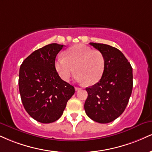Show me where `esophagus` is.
<instances>
[{
  "mask_svg": "<svg viewBox=\"0 0 152 152\" xmlns=\"http://www.w3.org/2000/svg\"><path fill=\"white\" fill-rule=\"evenodd\" d=\"M81 88H78V87H75V90H76V91H78V90H81Z\"/></svg>",
  "mask_w": 152,
  "mask_h": 152,
  "instance_id": "obj_1",
  "label": "esophagus"
}]
</instances>
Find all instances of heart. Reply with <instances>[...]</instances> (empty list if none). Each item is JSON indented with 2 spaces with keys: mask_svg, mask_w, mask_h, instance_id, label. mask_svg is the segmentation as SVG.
I'll return each mask as SVG.
<instances>
[{
  "mask_svg": "<svg viewBox=\"0 0 152 152\" xmlns=\"http://www.w3.org/2000/svg\"><path fill=\"white\" fill-rule=\"evenodd\" d=\"M56 72L64 81H69L74 74L79 82L94 85L101 79L105 67V60L100 51L77 45L65 52V57L58 56L54 62Z\"/></svg>",
  "mask_w": 152,
  "mask_h": 152,
  "instance_id": "1",
  "label": "heart"
}]
</instances>
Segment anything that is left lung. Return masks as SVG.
<instances>
[{
    "label": "left lung",
    "mask_w": 152,
    "mask_h": 152,
    "mask_svg": "<svg viewBox=\"0 0 152 152\" xmlns=\"http://www.w3.org/2000/svg\"><path fill=\"white\" fill-rule=\"evenodd\" d=\"M90 45L103 54L105 67L101 79L86 88L88 98L84 109L94 121L108 123L121 115L128 104L133 87L132 68L115 47L100 43Z\"/></svg>",
    "instance_id": "1"
}]
</instances>
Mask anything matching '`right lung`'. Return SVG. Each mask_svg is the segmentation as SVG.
Segmentation results:
<instances>
[{"mask_svg":"<svg viewBox=\"0 0 152 152\" xmlns=\"http://www.w3.org/2000/svg\"><path fill=\"white\" fill-rule=\"evenodd\" d=\"M64 45L49 44L24 60L19 72V91L25 110L42 123L55 122L74 94L73 86L61 79L54 67L56 56Z\"/></svg>","mask_w":152,"mask_h":152,"instance_id":"add662e5","label":"right lung"}]
</instances>
